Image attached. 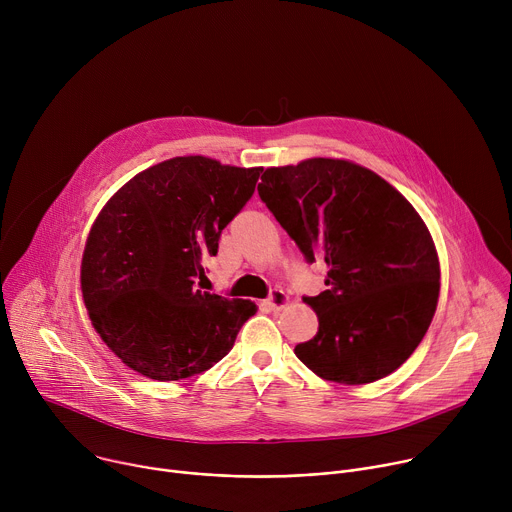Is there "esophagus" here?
<instances>
[{"label": "esophagus", "mask_w": 512, "mask_h": 512, "mask_svg": "<svg viewBox=\"0 0 512 512\" xmlns=\"http://www.w3.org/2000/svg\"><path fill=\"white\" fill-rule=\"evenodd\" d=\"M271 310H281L285 304H287V294L283 289H279V287H273L271 291H269V298H267V302H265Z\"/></svg>", "instance_id": "obj_1"}]
</instances>
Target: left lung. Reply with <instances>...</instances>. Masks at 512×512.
I'll use <instances>...</instances> for the list:
<instances>
[{
  "instance_id": "8db88e82",
  "label": "left lung",
  "mask_w": 512,
  "mask_h": 512,
  "mask_svg": "<svg viewBox=\"0 0 512 512\" xmlns=\"http://www.w3.org/2000/svg\"><path fill=\"white\" fill-rule=\"evenodd\" d=\"M257 190L304 259L328 265L326 289L304 296L318 334L296 356L344 385L399 369L440 296V261L415 208L375 172L328 158L269 168Z\"/></svg>"
}]
</instances>
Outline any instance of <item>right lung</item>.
<instances>
[{
  "label": "right lung",
  "instance_id": "add662e5",
  "mask_svg": "<svg viewBox=\"0 0 512 512\" xmlns=\"http://www.w3.org/2000/svg\"><path fill=\"white\" fill-rule=\"evenodd\" d=\"M261 172L174 158L137 174L105 204L87 239L81 285L95 330L129 369L178 381L231 352L257 306L195 283Z\"/></svg>",
  "mask_w": 512,
  "mask_h": 512
}]
</instances>
